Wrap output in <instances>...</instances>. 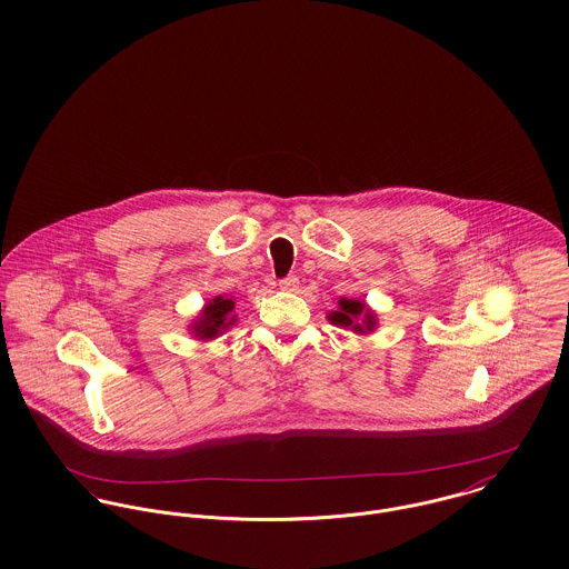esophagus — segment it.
Segmentation results:
<instances>
[{
    "instance_id": "esophagus-1",
    "label": "esophagus",
    "mask_w": 569,
    "mask_h": 569,
    "mask_svg": "<svg viewBox=\"0 0 569 569\" xmlns=\"http://www.w3.org/2000/svg\"><path fill=\"white\" fill-rule=\"evenodd\" d=\"M297 286H299V277H295V274H288V277L279 279L281 290H297Z\"/></svg>"
}]
</instances>
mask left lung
<instances>
[{
	"label": "left lung",
	"mask_w": 569,
	"mask_h": 569,
	"mask_svg": "<svg viewBox=\"0 0 569 569\" xmlns=\"http://www.w3.org/2000/svg\"><path fill=\"white\" fill-rule=\"evenodd\" d=\"M340 310L338 312H331L329 320L333 325H342V327H353L356 331L365 333V331H371L376 327V316L371 315V310H367V306L362 301H349V299H340ZM362 315L363 322L358 323L357 318Z\"/></svg>",
	"instance_id": "obj_1"
}]
</instances>
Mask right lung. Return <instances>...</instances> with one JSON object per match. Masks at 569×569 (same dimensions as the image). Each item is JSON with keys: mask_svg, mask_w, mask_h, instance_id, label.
Segmentation results:
<instances>
[{"mask_svg": "<svg viewBox=\"0 0 569 569\" xmlns=\"http://www.w3.org/2000/svg\"><path fill=\"white\" fill-rule=\"evenodd\" d=\"M236 303L231 299L224 297H216L213 301L207 303L204 312L200 315V320L193 322V333L198 338H216L218 333H222V329H227L229 325H233L236 316H229L233 312Z\"/></svg>", "mask_w": 569, "mask_h": 569, "instance_id": "right-lung-1", "label": "right lung"}]
</instances>
